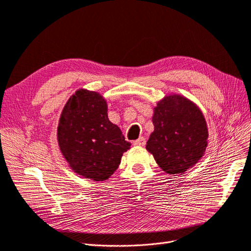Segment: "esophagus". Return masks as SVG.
Returning a JSON list of instances; mask_svg holds the SVG:
<instances>
[{"label": "esophagus", "instance_id": "esophagus-1", "mask_svg": "<svg viewBox=\"0 0 251 251\" xmlns=\"http://www.w3.org/2000/svg\"><path fill=\"white\" fill-rule=\"evenodd\" d=\"M133 145H134V146H137V147H143V146H145V145H146V138L143 137V136H141L140 138H138V140H136V141L133 142Z\"/></svg>", "mask_w": 251, "mask_h": 251}]
</instances>
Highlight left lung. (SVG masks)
<instances>
[{"mask_svg":"<svg viewBox=\"0 0 251 251\" xmlns=\"http://www.w3.org/2000/svg\"><path fill=\"white\" fill-rule=\"evenodd\" d=\"M154 131L147 150L162 171L183 174L205 153L208 129L201 109L180 95L166 96L157 103L153 116Z\"/></svg>","mask_w":251,"mask_h":251,"instance_id":"obj_1","label":"left lung"}]
</instances>
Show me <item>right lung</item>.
Masks as SVG:
<instances>
[{"instance_id": "obj_1", "label": "right lung", "mask_w": 251, "mask_h": 251, "mask_svg": "<svg viewBox=\"0 0 251 251\" xmlns=\"http://www.w3.org/2000/svg\"><path fill=\"white\" fill-rule=\"evenodd\" d=\"M60 150L70 168L94 181L108 179L130 148L120 128L107 117L99 93L78 90L65 104L58 126Z\"/></svg>"}]
</instances>
